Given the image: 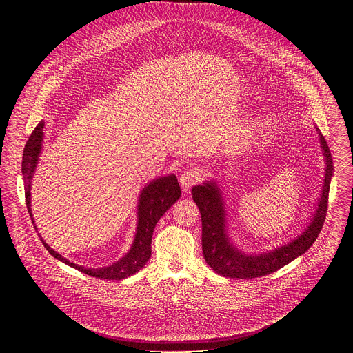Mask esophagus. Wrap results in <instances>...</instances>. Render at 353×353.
<instances>
[{
  "label": "esophagus",
  "mask_w": 353,
  "mask_h": 353,
  "mask_svg": "<svg viewBox=\"0 0 353 353\" xmlns=\"http://www.w3.org/2000/svg\"><path fill=\"white\" fill-rule=\"evenodd\" d=\"M201 177H203V174H201V172L198 169L190 168V169H185L180 174L179 181H180V185H181L183 190H188L191 185L196 184L201 180Z\"/></svg>",
  "instance_id": "1"
}]
</instances>
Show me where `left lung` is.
<instances>
[{
	"label": "left lung",
	"instance_id": "obj_1",
	"mask_svg": "<svg viewBox=\"0 0 353 353\" xmlns=\"http://www.w3.org/2000/svg\"><path fill=\"white\" fill-rule=\"evenodd\" d=\"M319 135L325 159V176L321 198L319 199L314 216L307 229L297 239L270 251V253H263L259 256L245 254L230 243V239L226 234V214L222 192L215 181H207L203 185L192 187V199L201 212V221H203L204 259L215 272L226 278L240 279L264 276L289 264L299 256L306 253L310 245H313L325 221L330 183L334 170L327 141L320 131Z\"/></svg>",
	"mask_w": 353,
	"mask_h": 353
}]
</instances>
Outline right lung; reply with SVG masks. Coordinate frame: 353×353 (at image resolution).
Returning <instances> with one entry per match:
<instances>
[{
    "instance_id": "right-lung-1",
    "label": "right lung",
    "mask_w": 353,
    "mask_h": 353,
    "mask_svg": "<svg viewBox=\"0 0 353 353\" xmlns=\"http://www.w3.org/2000/svg\"><path fill=\"white\" fill-rule=\"evenodd\" d=\"M43 127L44 121H40L33 132L30 134L22 157V174L25 181V198H26V207L28 212L32 215L30 210V183L33 179V173L36 169V165L39 162V155L41 150V142H43ZM181 196V190L177 181V177L174 174L159 177L157 180H152L148 185L143 187L139 195L138 203V225H137V233L134 237V243L128 253L114 263L113 265L105 267V268H85L82 265L70 263L65 257L56 253V251L50 247L43 239V244L47 248V251L54 259L65 263L67 265L85 272L93 278L100 279H124L127 276L134 275L138 272L146 261L150 259V243H152V234L155 230V226L158 221L162 218V215L176 203V201ZM32 222L34 225V221L32 218ZM36 228V226H34Z\"/></svg>"
}]
</instances>
